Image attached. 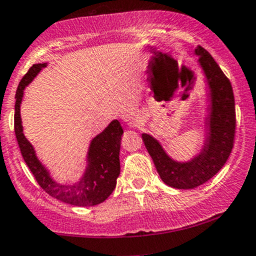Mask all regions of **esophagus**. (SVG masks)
<instances>
[{"label":"esophagus","instance_id":"34e87169","mask_svg":"<svg viewBox=\"0 0 256 256\" xmlns=\"http://www.w3.org/2000/svg\"><path fill=\"white\" fill-rule=\"evenodd\" d=\"M146 122L144 114L134 113L130 118V120H128V126H131V128H140V126L143 125V122Z\"/></svg>","mask_w":256,"mask_h":256}]
</instances>
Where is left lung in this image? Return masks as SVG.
<instances>
[{
    "label": "left lung",
    "mask_w": 256,
    "mask_h": 256,
    "mask_svg": "<svg viewBox=\"0 0 256 256\" xmlns=\"http://www.w3.org/2000/svg\"><path fill=\"white\" fill-rule=\"evenodd\" d=\"M198 62L208 88L206 136L201 150L188 161H177L167 154L161 143L149 134H142L143 142L155 168L168 186L194 189L218 173L230 156L236 130L234 98L230 80L226 78L212 55L202 46L195 49Z\"/></svg>",
    "instance_id": "1"
}]
</instances>
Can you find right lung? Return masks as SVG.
Masks as SVG:
<instances>
[{
  "label": "right lung",
  "instance_id": "1",
  "mask_svg": "<svg viewBox=\"0 0 256 256\" xmlns=\"http://www.w3.org/2000/svg\"><path fill=\"white\" fill-rule=\"evenodd\" d=\"M44 67H46V64H34L20 80L16 89L14 131L22 158L37 183L52 198L78 207L102 204L116 189V179L120 174V140L124 134L122 125L118 120H113L101 134L91 140L86 154V167L77 182L60 183L55 180L49 170L37 158L34 146L25 137L20 116V104L25 88Z\"/></svg>",
  "mask_w": 256,
  "mask_h": 256
}]
</instances>
